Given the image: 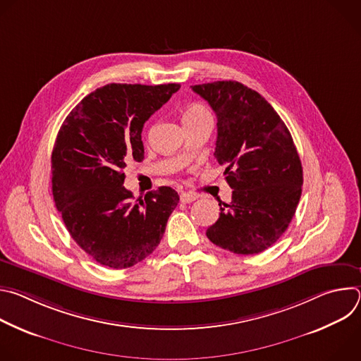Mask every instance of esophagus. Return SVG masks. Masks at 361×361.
I'll list each match as a JSON object with an SVG mask.
<instances>
[{
  "label": "esophagus",
  "instance_id": "34e87169",
  "mask_svg": "<svg viewBox=\"0 0 361 361\" xmlns=\"http://www.w3.org/2000/svg\"><path fill=\"white\" fill-rule=\"evenodd\" d=\"M197 197L194 194H190V192H181L180 194V201L184 202V204H188V202H192Z\"/></svg>",
  "mask_w": 361,
  "mask_h": 361
}]
</instances>
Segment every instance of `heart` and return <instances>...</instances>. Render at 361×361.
<instances>
[{
	"instance_id": "b5f03b06",
	"label": "heart",
	"mask_w": 361,
	"mask_h": 361,
	"mask_svg": "<svg viewBox=\"0 0 361 361\" xmlns=\"http://www.w3.org/2000/svg\"><path fill=\"white\" fill-rule=\"evenodd\" d=\"M207 114H210V113H209V110L205 109V107H202V106H200V104H191V106H188V107L184 110V113H183V121H184V120L198 118V117H201V116H207Z\"/></svg>"
}]
</instances>
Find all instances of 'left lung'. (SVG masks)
Returning a JSON list of instances; mask_svg holds the SVG:
<instances>
[{"instance_id": "obj_1", "label": "left lung", "mask_w": 361, "mask_h": 361, "mask_svg": "<svg viewBox=\"0 0 361 361\" xmlns=\"http://www.w3.org/2000/svg\"><path fill=\"white\" fill-rule=\"evenodd\" d=\"M191 88L217 116L214 156L233 188L231 202L205 234L235 254H259L287 230L301 197L302 167L291 134L266 98L238 81Z\"/></svg>"}]
</instances>
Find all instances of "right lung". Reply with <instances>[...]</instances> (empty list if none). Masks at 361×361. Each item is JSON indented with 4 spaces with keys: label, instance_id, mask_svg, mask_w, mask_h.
<instances>
[{
    "label": "right lung",
    "instance_id": "obj_1",
    "mask_svg": "<svg viewBox=\"0 0 361 361\" xmlns=\"http://www.w3.org/2000/svg\"><path fill=\"white\" fill-rule=\"evenodd\" d=\"M180 84H107L64 120L51 154L56 207L73 240L98 264L128 269L160 244L178 204L171 187L133 201L124 184L130 160L142 161L144 123Z\"/></svg>",
    "mask_w": 361,
    "mask_h": 361
}]
</instances>
